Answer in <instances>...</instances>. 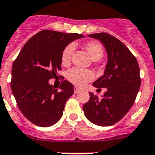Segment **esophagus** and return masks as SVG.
Returning a JSON list of instances; mask_svg holds the SVG:
<instances>
[{
    "label": "esophagus",
    "instance_id": "esophagus-1",
    "mask_svg": "<svg viewBox=\"0 0 155 155\" xmlns=\"http://www.w3.org/2000/svg\"><path fill=\"white\" fill-rule=\"evenodd\" d=\"M79 91H80V89L78 88L77 87H74V93H75V94H78V93H79Z\"/></svg>",
    "mask_w": 155,
    "mask_h": 155
}]
</instances>
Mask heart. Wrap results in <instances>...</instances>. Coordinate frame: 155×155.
<instances>
[{"label":"heart","instance_id":"obj_1","mask_svg":"<svg viewBox=\"0 0 155 155\" xmlns=\"http://www.w3.org/2000/svg\"><path fill=\"white\" fill-rule=\"evenodd\" d=\"M84 48L93 61H99L104 56L103 47L100 43L96 41H89L84 44ZM74 51V46L68 44L63 50L61 53V63L64 66L69 65L72 59V55ZM67 79L69 82L77 87H82L87 82L94 79V74L89 70H83L80 68H72L67 72Z\"/></svg>","mask_w":155,"mask_h":155}]
</instances>
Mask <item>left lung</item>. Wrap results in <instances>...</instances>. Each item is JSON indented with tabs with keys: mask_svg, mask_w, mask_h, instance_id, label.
I'll return each mask as SVG.
<instances>
[{
	"mask_svg": "<svg viewBox=\"0 0 155 155\" xmlns=\"http://www.w3.org/2000/svg\"><path fill=\"white\" fill-rule=\"evenodd\" d=\"M100 40L107 54L104 74L93 83L107 91L101 99L90 93V100L83 106L90 122L100 126H109L120 121L130 111L140 87V68L135 56L120 40L108 33L88 35Z\"/></svg>",
	"mask_w": 155,
	"mask_h": 155,
	"instance_id": "left-lung-1",
	"label": "left lung"
}]
</instances>
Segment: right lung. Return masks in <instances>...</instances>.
I'll use <instances>...</instances> for the list:
<instances>
[{
	"instance_id": "add662e5",
	"label": "right lung",
	"mask_w": 155,
	"mask_h": 155,
	"mask_svg": "<svg viewBox=\"0 0 155 155\" xmlns=\"http://www.w3.org/2000/svg\"><path fill=\"white\" fill-rule=\"evenodd\" d=\"M84 37L79 33L42 30L25 43L12 70L11 87L24 116L36 126L48 127L61 118L73 85L64 80L60 91L49 84L61 69V53L71 42Z\"/></svg>"
}]
</instances>
